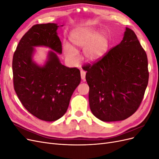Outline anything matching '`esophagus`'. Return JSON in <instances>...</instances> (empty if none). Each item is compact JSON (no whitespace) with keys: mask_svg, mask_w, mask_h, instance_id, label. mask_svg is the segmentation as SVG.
I'll list each match as a JSON object with an SVG mask.
<instances>
[{"mask_svg":"<svg viewBox=\"0 0 159 159\" xmlns=\"http://www.w3.org/2000/svg\"><path fill=\"white\" fill-rule=\"evenodd\" d=\"M80 74H81V78L82 80H85V74H86V72L84 70H81L80 71Z\"/></svg>","mask_w":159,"mask_h":159,"instance_id":"esophagus-1","label":"esophagus"}]
</instances>
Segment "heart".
<instances>
[{
    "label": "heart",
    "instance_id": "obj_1",
    "mask_svg": "<svg viewBox=\"0 0 159 159\" xmlns=\"http://www.w3.org/2000/svg\"><path fill=\"white\" fill-rule=\"evenodd\" d=\"M69 39L71 46L64 43L63 52L67 59L72 64L78 61L75 50L84 49L85 58L88 61L95 62L107 54L110 44L107 34L91 27L76 28L71 32Z\"/></svg>",
    "mask_w": 159,
    "mask_h": 159
}]
</instances>
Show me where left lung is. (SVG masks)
<instances>
[{
	"instance_id": "8db88e82",
	"label": "left lung",
	"mask_w": 159,
	"mask_h": 159,
	"mask_svg": "<svg viewBox=\"0 0 159 159\" xmlns=\"http://www.w3.org/2000/svg\"><path fill=\"white\" fill-rule=\"evenodd\" d=\"M83 69L95 117L104 122L123 121L137 110L148 85V61L132 30L126 27L119 44Z\"/></svg>"
}]
</instances>
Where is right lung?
<instances>
[{
    "mask_svg": "<svg viewBox=\"0 0 159 159\" xmlns=\"http://www.w3.org/2000/svg\"><path fill=\"white\" fill-rule=\"evenodd\" d=\"M55 23L33 26L19 42L12 60L14 88L23 106L34 116L46 121L61 118L68 108L74 90L80 84V71L61 64L62 53ZM51 50L43 65L33 57L35 47Z\"/></svg>",
    "mask_w": 159,
    "mask_h": 159,
    "instance_id": "right-lung-1",
    "label": "right lung"
}]
</instances>
